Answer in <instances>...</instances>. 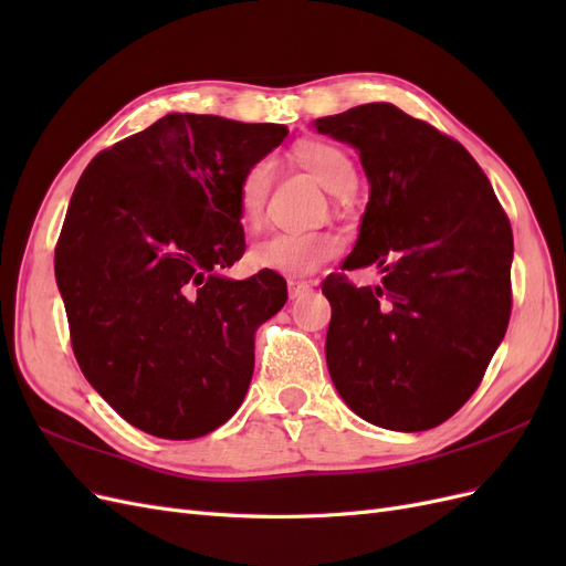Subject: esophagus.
<instances>
[{"label": "esophagus", "instance_id": "34e87169", "mask_svg": "<svg viewBox=\"0 0 566 566\" xmlns=\"http://www.w3.org/2000/svg\"><path fill=\"white\" fill-rule=\"evenodd\" d=\"M312 293V285L310 283H302V281H290L287 283V295L290 300H300L304 295Z\"/></svg>", "mask_w": 566, "mask_h": 566}]
</instances>
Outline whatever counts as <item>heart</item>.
<instances>
[{"label": "heart", "instance_id": "obj_1", "mask_svg": "<svg viewBox=\"0 0 566 566\" xmlns=\"http://www.w3.org/2000/svg\"><path fill=\"white\" fill-rule=\"evenodd\" d=\"M295 160L310 172L328 193L349 196L356 186V167L339 146L331 142H302L295 148ZM273 167L262 158L252 163L235 184V205L245 224H260ZM342 241L331 231H281L256 241L250 250V262L256 269L276 271L290 279H304L339 254Z\"/></svg>", "mask_w": 566, "mask_h": 566}]
</instances>
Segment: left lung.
Segmentation results:
<instances>
[{
    "label": "left lung",
    "mask_w": 566,
    "mask_h": 566,
    "mask_svg": "<svg viewBox=\"0 0 566 566\" xmlns=\"http://www.w3.org/2000/svg\"><path fill=\"white\" fill-rule=\"evenodd\" d=\"M358 150L370 198L342 264H375L378 287L328 276L325 361L358 418L394 432L449 420L505 337L512 229L493 188L451 136L391 104L318 117Z\"/></svg>",
    "instance_id": "1"
}]
</instances>
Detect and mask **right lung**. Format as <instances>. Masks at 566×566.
<instances>
[{
  "mask_svg": "<svg viewBox=\"0 0 566 566\" xmlns=\"http://www.w3.org/2000/svg\"><path fill=\"white\" fill-rule=\"evenodd\" d=\"M285 125L169 113L101 150L67 205L56 283L84 378L160 439H196L243 403L254 333L287 300L276 271L227 279L245 252L235 184Z\"/></svg>",
  "mask_w": 566,
  "mask_h": 566,
  "instance_id": "obj_1",
  "label": "right lung"
}]
</instances>
